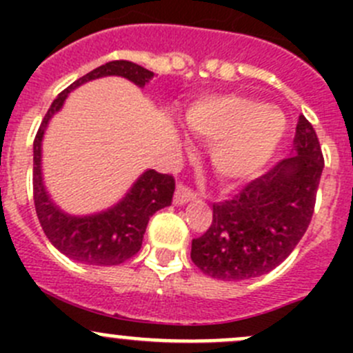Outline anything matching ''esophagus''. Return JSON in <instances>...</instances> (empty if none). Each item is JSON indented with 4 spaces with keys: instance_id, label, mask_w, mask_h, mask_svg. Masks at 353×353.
<instances>
[{
    "instance_id": "1",
    "label": "esophagus",
    "mask_w": 353,
    "mask_h": 353,
    "mask_svg": "<svg viewBox=\"0 0 353 353\" xmlns=\"http://www.w3.org/2000/svg\"><path fill=\"white\" fill-rule=\"evenodd\" d=\"M196 198V193H194L191 188L184 186V184H179L176 190V194H174V203L176 205H184V203L191 201V199Z\"/></svg>"
}]
</instances>
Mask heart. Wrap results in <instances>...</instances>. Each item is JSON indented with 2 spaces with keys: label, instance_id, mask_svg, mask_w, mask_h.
<instances>
[{
  "label": "heart",
  "instance_id": "b5f03b06",
  "mask_svg": "<svg viewBox=\"0 0 353 353\" xmlns=\"http://www.w3.org/2000/svg\"><path fill=\"white\" fill-rule=\"evenodd\" d=\"M184 121L191 133L213 143V169L227 181L261 172L287 131L282 110L241 95L203 99L186 110Z\"/></svg>",
  "mask_w": 353,
  "mask_h": 353
}]
</instances>
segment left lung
<instances>
[{
    "instance_id": "8db88e82",
    "label": "left lung",
    "mask_w": 353,
    "mask_h": 353,
    "mask_svg": "<svg viewBox=\"0 0 353 353\" xmlns=\"http://www.w3.org/2000/svg\"><path fill=\"white\" fill-rule=\"evenodd\" d=\"M294 152L236 196L213 203L212 225L191 244V259L205 275L252 279L272 272L294 251L311 223L325 167L318 134L302 114Z\"/></svg>"
}]
</instances>
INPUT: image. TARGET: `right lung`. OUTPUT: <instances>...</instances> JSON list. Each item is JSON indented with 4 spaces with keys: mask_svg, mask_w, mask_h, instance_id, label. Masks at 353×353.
I'll return each instance as SVG.
<instances>
[{
    "mask_svg": "<svg viewBox=\"0 0 353 353\" xmlns=\"http://www.w3.org/2000/svg\"><path fill=\"white\" fill-rule=\"evenodd\" d=\"M124 77L143 87L154 73L137 63L109 61L83 74L65 88L46 112L34 140V205L42 230L58 251L78 263L94 266H112L128 261L140 251L148 220L157 210L172 203L176 181L169 174L150 169L138 177L137 183L116 206L88 216H71L49 199L42 184L41 147L49 119L65 104L68 94L85 81L102 77Z\"/></svg>",
    "mask_w": 353,
    "mask_h": 353,
    "instance_id": "obj_1",
    "label": "right lung"
}]
</instances>
